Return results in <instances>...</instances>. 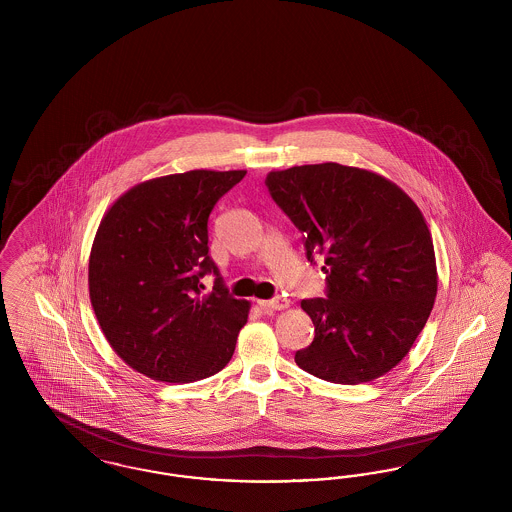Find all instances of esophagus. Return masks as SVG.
I'll return each instance as SVG.
<instances>
[{"label": "esophagus", "mask_w": 512, "mask_h": 512, "mask_svg": "<svg viewBox=\"0 0 512 512\" xmlns=\"http://www.w3.org/2000/svg\"><path fill=\"white\" fill-rule=\"evenodd\" d=\"M288 305H290V301L286 297H274V299H268V301H259V307L268 309V311H282Z\"/></svg>", "instance_id": "esophagus-1"}]
</instances>
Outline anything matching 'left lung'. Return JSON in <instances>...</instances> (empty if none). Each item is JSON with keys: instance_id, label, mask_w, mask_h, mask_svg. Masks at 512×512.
I'll return each mask as SVG.
<instances>
[{"instance_id": "8db88e82", "label": "left lung", "mask_w": 512, "mask_h": 512, "mask_svg": "<svg viewBox=\"0 0 512 512\" xmlns=\"http://www.w3.org/2000/svg\"><path fill=\"white\" fill-rule=\"evenodd\" d=\"M270 197L324 259L326 297L303 299L315 340L295 353L305 372L363 384L390 372L432 313L438 270L413 199L376 172L340 163L268 172Z\"/></svg>"}]
</instances>
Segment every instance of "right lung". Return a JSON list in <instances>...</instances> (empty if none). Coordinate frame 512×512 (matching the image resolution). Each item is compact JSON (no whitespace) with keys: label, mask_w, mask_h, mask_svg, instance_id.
Here are the masks:
<instances>
[{"label":"right lung","mask_w":512,"mask_h":512,"mask_svg":"<svg viewBox=\"0 0 512 512\" xmlns=\"http://www.w3.org/2000/svg\"><path fill=\"white\" fill-rule=\"evenodd\" d=\"M245 171H188L122 194L101 219L88 284L99 326L122 361L157 382L217 374L234 355L249 303L209 257L207 222ZM218 278L203 294L200 278Z\"/></svg>","instance_id":"obj_1"}]
</instances>
